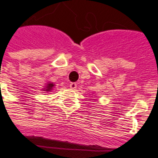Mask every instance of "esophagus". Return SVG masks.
<instances>
[{
    "mask_svg": "<svg viewBox=\"0 0 158 158\" xmlns=\"http://www.w3.org/2000/svg\"><path fill=\"white\" fill-rule=\"evenodd\" d=\"M76 85H77V84H76L75 83H71L69 86H70V88H71L72 90H75V89H76V87H77Z\"/></svg>",
    "mask_w": 158,
    "mask_h": 158,
    "instance_id": "esophagus-1",
    "label": "esophagus"
}]
</instances>
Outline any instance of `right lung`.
Returning <instances> with one entry per match:
<instances>
[{
	"label": "right lung",
	"mask_w": 158,
	"mask_h": 158,
	"mask_svg": "<svg viewBox=\"0 0 158 158\" xmlns=\"http://www.w3.org/2000/svg\"><path fill=\"white\" fill-rule=\"evenodd\" d=\"M53 87H54V84L52 83H47V85L45 86V88H44L43 90L45 91H52V89H53Z\"/></svg>",
	"instance_id": "1"
}]
</instances>
